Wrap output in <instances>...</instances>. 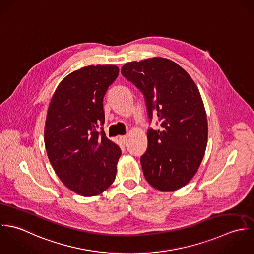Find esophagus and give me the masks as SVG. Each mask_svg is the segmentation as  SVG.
I'll return each instance as SVG.
<instances>
[{
	"mask_svg": "<svg viewBox=\"0 0 254 254\" xmlns=\"http://www.w3.org/2000/svg\"><path fill=\"white\" fill-rule=\"evenodd\" d=\"M119 140H120V142L123 144V145H126L127 144V136H120L119 137Z\"/></svg>",
	"mask_w": 254,
	"mask_h": 254,
	"instance_id": "obj_1",
	"label": "esophagus"
}]
</instances>
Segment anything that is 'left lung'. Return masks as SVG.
Here are the masks:
<instances>
[{"label": "left lung", "instance_id": "obj_1", "mask_svg": "<svg viewBox=\"0 0 254 254\" xmlns=\"http://www.w3.org/2000/svg\"><path fill=\"white\" fill-rule=\"evenodd\" d=\"M123 76L143 94L149 124L147 150L140 157L146 181L158 190L186 186L197 172L208 137L207 117L198 88L175 62L152 58L126 64Z\"/></svg>", "mask_w": 254, "mask_h": 254}]
</instances>
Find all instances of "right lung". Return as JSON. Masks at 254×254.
Here are the masks:
<instances>
[{
  "mask_svg": "<svg viewBox=\"0 0 254 254\" xmlns=\"http://www.w3.org/2000/svg\"><path fill=\"white\" fill-rule=\"evenodd\" d=\"M118 74L112 64L75 70L61 81L48 108V158L63 184L82 196L100 194L116 178L122 151L104 132L103 98Z\"/></svg>",
  "mask_w": 254,
  "mask_h": 254,
  "instance_id": "right-lung-1",
  "label": "right lung"
}]
</instances>
